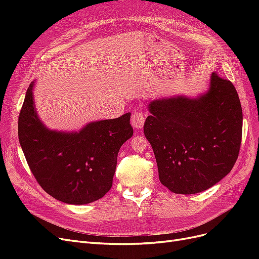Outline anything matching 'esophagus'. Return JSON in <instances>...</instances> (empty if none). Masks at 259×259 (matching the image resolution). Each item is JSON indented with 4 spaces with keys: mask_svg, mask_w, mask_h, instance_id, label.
<instances>
[{
    "mask_svg": "<svg viewBox=\"0 0 259 259\" xmlns=\"http://www.w3.org/2000/svg\"><path fill=\"white\" fill-rule=\"evenodd\" d=\"M145 114L142 113L140 111H135L132 115V125L133 127H135L136 130L143 128L144 124H145Z\"/></svg>",
    "mask_w": 259,
    "mask_h": 259,
    "instance_id": "1",
    "label": "esophagus"
}]
</instances>
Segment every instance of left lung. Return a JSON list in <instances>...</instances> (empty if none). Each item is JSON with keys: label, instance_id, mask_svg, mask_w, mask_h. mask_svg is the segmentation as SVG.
Listing matches in <instances>:
<instances>
[{"label": "left lung", "instance_id": "1", "mask_svg": "<svg viewBox=\"0 0 259 259\" xmlns=\"http://www.w3.org/2000/svg\"><path fill=\"white\" fill-rule=\"evenodd\" d=\"M148 108L144 133L162 185L174 193L193 194L230 173L240 151L243 115L229 80L214 72L202 95L154 99Z\"/></svg>", "mask_w": 259, "mask_h": 259}]
</instances>
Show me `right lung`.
<instances>
[{"mask_svg": "<svg viewBox=\"0 0 259 259\" xmlns=\"http://www.w3.org/2000/svg\"><path fill=\"white\" fill-rule=\"evenodd\" d=\"M34 82L27 90L18 119V137L37 183L53 198L82 205L111 189L121 146L133 136L131 113L91 122L79 132L45 126L33 99Z\"/></svg>", "mask_w": 259, "mask_h": 259, "instance_id": "1", "label": "right lung"}]
</instances>
